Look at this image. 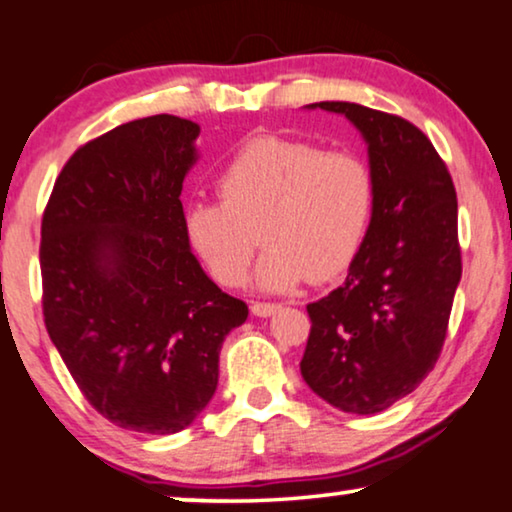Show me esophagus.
Returning a JSON list of instances; mask_svg holds the SVG:
<instances>
[{
  "mask_svg": "<svg viewBox=\"0 0 512 512\" xmlns=\"http://www.w3.org/2000/svg\"><path fill=\"white\" fill-rule=\"evenodd\" d=\"M278 309V304L274 302H252L250 312L255 316H271Z\"/></svg>",
  "mask_w": 512,
  "mask_h": 512,
  "instance_id": "1",
  "label": "esophagus"
}]
</instances>
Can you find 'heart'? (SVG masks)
<instances>
[{"mask_svg": "<svg viewBox=\"0 0 512 512\" xmlns=\"http://www.w3.org/2000/svg\"><path fill=\"white\" fill-rule=\"evenodd\" d=\"M219 203H193L191 248L226 288L243 286L260 239L255 281L290 290L304 278L331 281L354 262L373 212V174L347 151L290 137H255L217 177Z\"/></svg>", "mask_w": 512, "mask_h": 512, "instance_id": "b5f03b06", "label": "heart"}]
</instances>
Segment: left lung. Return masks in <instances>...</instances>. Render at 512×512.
Returning a JSON list of instances; mask_svg holds the SVG:
<instances>
[{"instance_id": "obj_1", "label": "left lung", "mask_w": 512, "mask_h": 512, "mask_svg": "<svg viewBox=\"0 0 512 512\" xmlns=\"http://www.w3.org/2000/svg\"><path fill=\"white\" fill-rule=\"evenodd\" d=\"M312 108L342 113L364 134L373 215L345 283L307 304L300 371L335 409L371 416L416 390L442 354L463 271L456 189L409 120L347 101Z\"/></svg>"}]
</instances>
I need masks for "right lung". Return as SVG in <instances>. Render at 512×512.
I'll return each mask as SVG.
<instances>
[{
    "label": "right lung",
    "mask_w": 512,
    "mask_h": 512,
    "mask_svg": "<svg viewBox=\"0 0 512 512\" xmlns=\"http://www.w3.org/2000/svg\"><path fill=\"white\" fill-rule=\"evenodd\" d=\"M200 127L132 120L77 148L42 215L44 326L84 399L118 428L172 435L217 390L248 319L189 248L181 184Z\"/></svg>",
    "instance_id": "1"
}]
</instances>
